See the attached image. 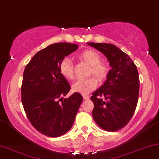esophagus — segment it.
<instances>
[{"instance_id":"esophagus-1","label":"esophagus","mask_w":159,"mask_h":159,"mask_svg":"<svg viewBox=\"0 0 159 159\" xmlns=\"http://www.w3.org/2000/svg\"><path fill=\"white\" fill-rule=\"evenodd\" d=\"M83 98L85 99V100H88V99H89V97L88 95L84 94V95H83Z\"/></svg>"}]
</instances>
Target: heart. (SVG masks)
<instances>
[{"mask_svg": "<svg viewBox=\"0 0 159 159\" xmlns=\"http://www.w3.org/2000/svg\"><path fill=\"white\" fill-rule=\"evenodd\" d=\"M78 57L86 62L91 66V73L98 80H102L106 77L107 66L100 62V57L98 53L92 49L84 50L78 55ZM59 70L63 77L67 79L73 78V64L70 59L65 57L60 61ZM97 86V81L95 78L91 77L85 80H78L72 86L73 92L81 94H88L92 92Z\"/></svg>", "mask_w": 159, "mask_h": 159, "instance_id": "obj_1", "label": "heart"}]
</instances>
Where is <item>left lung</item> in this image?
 I'll return each mask as SVG.
<instances>
[{
  "label": "left lung",
  "instance_id": "8db88e82",
  "mask_svg": "<svg viewBox=\"0 0 159 159\" xmlns=\"http://www.w3.org/2000/svg\"><path fill=\"white\" fill-rule=\"evenodd\" d=\"M87 44L102 53L111 67L104 84L91 97L94 105L93 118L102 129L116 132L128 124L136 109L139 90L137 66L126 53L115 45Z\"/></svg>",
  "mask_w": 159,
  "mask_h": 159
}]
</instances>
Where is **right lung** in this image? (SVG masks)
I'll list each match as a JSON object with an SVG mask.
<instances>
[{
    "label": "right lung",
    "mask_w": 159,
    "mask_h": 159,
    "mask_svg": "<svg viewBox=\"0 0 159 159\" xmlns=\"http://www.w3.org/2000/svg\"><path fill=\"white\" fill-rule=\"evenodd\" d=\"M78 48L74 43L51 44L25 67L21 88L23 107L32 125L46 136L57 137L68 132L83 101L76 92L63 99L70 86L59 70L60 61Z\"/></svg>",
    "instance_id": "obj_1"
}]
</instances>
